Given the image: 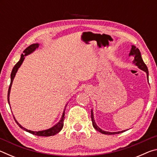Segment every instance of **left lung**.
<instances>
[{"label": "left lung", "instance_id": "obj_1", "mask_svg": "<svg viewBox=\"0 0 157 157\" xmlns=\"http://www.w3.org/2000/svg\"><path fill=\"white\" fill-rule=\"evenodd\" d=\"M129 55H133V56H134V63L139 68H140V69H141V70L144 71L145 72H146V73H147V79H148V69H147V66L145 65V63L143 61V59H142V57H141V55H140V50L138 49V48H136L134 46H132V50H131V51H130V53H129ZM91 121H92L93 126H94V128L96 129L97 131L100 132V133H102V134L111 135V134H119V133H122V132H124V131L118 132H109L103 131V130H102L100 128H99V127L97 126V124H95V121H94V114H93L92 111H91Z\"/></svg>", "mask_w": 157, "mask_h": 157}]
</instances>
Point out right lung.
Instances as JSON below:
<instances>
[{
    "label": "right lung",
    "mask_w": 157,
    "mask_h": 157,
    "mask_svg": "<svg viewBox=\"0 0 157 157\" xmlns=\"http://www.w3.org/2000/svg\"><path fill=\"white\" fill-rule=\"evenodd\" d=\"M39 47V44H33L31 45V46H28L27 48H25L24 51H23V54L21 55V59L20 60L18 61V62L16 63V65L14 66V68L12 69V73H11V82H10V86H9V89H8V93H7V101H8V103L10 104V90H11V86H12V82H13V79H14V77L16 73H17V71L18 68L20 67L21 63H23V60H24V56H26V55H28L29 54H30L31 52H33L34 50L37 48ZM64 115H65V110L63 111V115L62 118H61L60 121L56 125H55L54 127H52V128L48 129L47 130H44V131H39V132H34V131H31V130H28L27 129L24 128V127H23L21 125V124L18 123V122L16 121L15 118L14 117V119L16 121V123H17V124L18 126H19L21 129H24L25 131L28 132L29 133H30L32 134H34V135H36V136H54L55 134H57L58 132H60L61 130H62V127L63 126V121H64Z\"/></svg>",
    "instance_id": "right-lung-1"
}]
</instances>
